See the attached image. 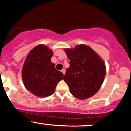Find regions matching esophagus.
Here are the masks:
<instances>
[{"mask_svg": "<svg viewBox=\"0 0 131 131\" xmlns=\"http://www.w3.org/2000/svg\"><path fill=\"white\" fill-rule=\"evenodd\" d=\"M61 72H62V73L64 75V74H65V73H66V70L64 69H62V70H61Z\"/></svg>", "mask_w": 131, "mask_h": 131, "instance_id": "obj_1", "label": "esophagus"}]
</instances>
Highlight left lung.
<instances>
[{"mask_svg": "<svg viewBox=\"0 0 131 131\" xmlns=\"http://www.w3.org/2000/svg\"><path fill=\"white\" fill-rule=\"evenodd\" d=\"M70 60L64 80L73 96L85 100L96 94L101 88L106 73L104 61L89 46L78 45L65 48Z\"/></svg>", "mask_w": 131, "mask_h": 131, "instance_id": "obj_1", "label": "left lung"}]
</instances>
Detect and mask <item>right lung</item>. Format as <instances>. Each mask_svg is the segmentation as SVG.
<instances>
[{"mask_svg":"<svg viewBox=\"0 0 131 131\" xmlns=\"http://www.w3.org/2000/svg\"><path fill=\"white\" fill-rule=\"evenodd\" d=\"M53 54L47 46L39 44L29 52L24 62L22 69L23 83L28 91L38 97L52 95L64 77L51 61Z\"/></svg>","mask_w":131,"mask_h":131,"instance_id":"right-lung-1","label":"right lung"}]
</instances>
